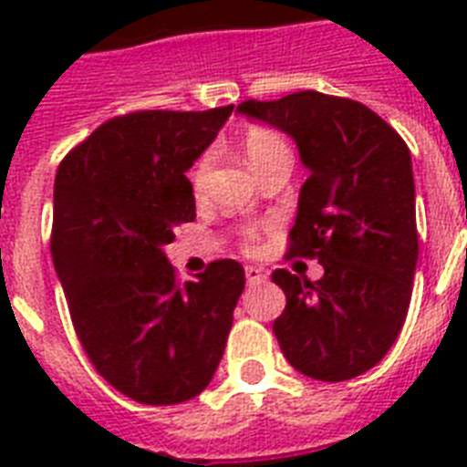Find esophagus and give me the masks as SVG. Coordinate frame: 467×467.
<instances>
[{
	"label": "esophagus",
	"instance_id": "esophagus-1",
	"mask_svg": "<svg viewBox=\"0 0 467 467\" xmlns=\"http://www.w3.org/2000/svg\"><path fill=\"white\" fill-rule=\"evenodd\" d=\"M244 276H247L249 285H259L266 281V271L259 269V266H247V269H244Z\"/></svg>",
	"mask_w": 467,
	"mask_h": 467
}]
</instances>
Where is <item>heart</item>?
I'll return each instance as SVG.
<instances>
[{"label":"heart","instance_id":"1","mask_svg":"<svg viewBox=\"0 0 467 467\" xmlns=\"http://www.w3.org/2000/svg\"><path fill=\"white\" fill-rule=\"evenodd\" d=\"M242 148H244V155H247L252 169H256L262 161H266L269 157L276 155V152L288 150L284 138L274 133V130H269V128H252V130H247L244 138H242ZM205 171H208V160H201L196 171H193V186H196V191L203 189Z\"/></svg>","mask_w":467,"mask_h":467}]
</instances>
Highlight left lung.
I'll return each instance as SVG.
<instances>
[{"label": "left lung", "mask_w": 467, "mask_h": 467, "mask_svg": "<svg viewBox=\"0 0 467 467\" xmlns=\"http://www.w3.org/2000/svg\"><path fill=\"white\" fill-rule=\"evenodd\" d=\"M237 113L291 135L303 167L291 256H317L307 281L274 271L285 293L274 322L293 368L325 383L366 373L405 325L420 256L412 157L405 140L368 106L298 91L244 101Z\"/></svg>", "instance_id": "8db88e82"}]
</instances>
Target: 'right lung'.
<instances>
[{
	"label": "right lung",
	"instance_id": "1",
	"mask_svg": "<svg viewBox=\"0 0 467 467\" xmlns=\"http://www.w3.org/2000/svg\"><path fill=\"white\" fill-rule=\"evenodd\" d=\"M233 109L128 113L99 126L55 174L50 252L75 332L94 368L142 405L205 390L244 291L233 259L179 285L164 252L196 218L186 171Z\"/></svg>",
	"mask_w": 467,
	"mask_h": 467
}]
</instances>
